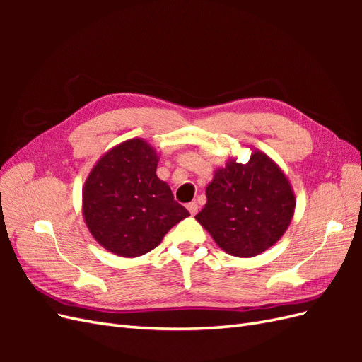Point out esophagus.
Here are the masks:
<instances>
[{
  "instance_id": "1",
  "label": "esophagus",
  "mask_w": 362,
  "mask_h": 362,
  "mask_svg": "<svg viewBox=\"0 0 362 362\" xmlns=\"http://www.w3.org/2000/svg\"><path fill=\"white\" fill-rule=\"evenodd\" d=\"M198 204H196V202H190V204H187V210L190 211V214L192 216H194L196 213H198Z\"/></svg>"
}]
</instances>
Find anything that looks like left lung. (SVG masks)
<instances>
[{"label": "left lung", "instance_id": "left-lung-1", "mask_svg": "<svg viewBox=\"0 0 362 362\" xmlns=\"http://www.w3.org/2000/svg\"><path fill=\"white\" fill-rule=\"evenodd\" d=\"M198 221L226 254L249 258L262 254L286 234L296 196L287 175L267 154L252 148L247 163L229 157L205 189Z\"/></svg>", "mask_w": 362, "mask_h": 362}]
</instances>
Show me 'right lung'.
<instances>
[{
    "label": "right lung",
    "mask_w": 362,
    "mask_h": 362,
    "mask_svg": "<svg viewBox=\"0 0 362 362\" xmlns=\"http://www.w3.org/2000/svg\"><path fill=\"white\" fill-rule=\"evenodd\" d=\"M160 156L144 139L122 141L95 163L83 185V218L104 249L136 258L157 247L190 213L157 177Z\"/></svg>",
    "instance_id": "add662e5"
}]
</instances>
